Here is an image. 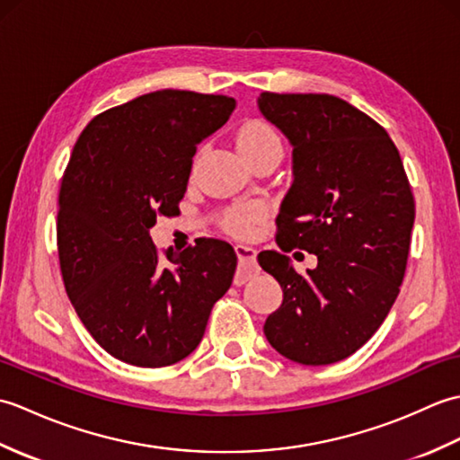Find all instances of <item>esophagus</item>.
Segmentation results:
<instances>
[{"mask_svg":"<svg viewBox=\"0 0 460 460\" xmlns=\"http://www.w3.org/2000/svg\"><path fill=\"white\" fill-rule=\"evenodd\" d=\"M235 252H237V259H239V265L241 267H247L249 270L257 267V251L249 247V245H235ZM249 272H239L235 282H245Z\"/></svg>","mask_w":460,"mask_h":460,"instance_id":"1","label":"esophagus"}]
</instances>
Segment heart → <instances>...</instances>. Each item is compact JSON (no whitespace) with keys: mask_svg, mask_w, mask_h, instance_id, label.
<instances>
[{"mask_svg":"<svg viewBox=\"0 0 460 460\" xmlns=\"http://www.w3.org/2000/svg\"><path fill=\"white\" fill-rule=\"evenodd\" d=\"M237 148L252 164L269 154L282 155V140L269 122L247 120L237 132ZM265 215L261 203H235L221 213V227L235 237H251Z\"/></svg>","mask_w":460,"mask_h":460,"instance_id":"heart-1","label":"heart"}]
</instances>
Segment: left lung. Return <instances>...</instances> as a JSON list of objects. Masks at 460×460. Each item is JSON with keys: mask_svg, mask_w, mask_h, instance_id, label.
<instances>
[{"mask_svg": "<svg viewBox=\"0 0 460 460\" xmlns=\"http://www.w3.org/2000/svg\"><path fill=\"white\" fill-rule=\"evenodd\" d=\"M257 102L292 144L295 175L277 217L280 252L257 257L282 288L265 336L296 364H334L376 334L399 295L411 185L389 134L338 96L262 93ZM292 248L314 252L317 269L296 273L284 255Z\"/></svg>", "mask_w": 460, "mask_h": 460, "instance_id": "left-lung-1", "label": "left lung"}]
</instances>
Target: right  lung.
Wrapping results in <instances>:
<instances>
[{
    "instance_id": "obj_1",
    "label": "right lung",
    "mask_w": 460,
    "mask_h": 460,
    "mask_svg": "<svg viewBox=\"0 0 460 460\" xmlns=\"http://www.w3.org/2000/svg\"><path fill=\"white\" fill-rule=\"evenodd\" d=\"M233 111L231 96L155 91L94 116L75 144L58 191L61 275L84 328L124 364L188 358L231 287L227 241L160 255L150 229L180 213L198 144Z\"/></svg>"
}]
</instances>
